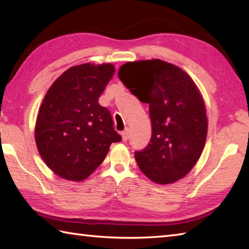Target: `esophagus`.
Segmentation results:
<instances>
[{
    "instance_id": "1",
    "label": "esophagus",
    "mask_w": 249,
    "mask_h": 249,
    "mask_svg": "<svg viewBox=\"0 0 249 249\" xmlns=\"http://www.w3.org/2000/svg\"><path fill=\"white\" fill-rule=\"evenodd\" d=\"M128 138H129V129L125 128L123 132H122V139H123V142H127Z\"/></svg>"
}]
</instances>
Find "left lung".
I'll list each match as a JSON object with an SVG mask.
<instances>
[{
  "instance_id": "8db88e82",
  "label": "left lung",
  "mask_w": 249,
  "mask_h": 249,
  "mask_svg": "<svg viewBox=\"0 0 249 249\" xmlns=\"http://www.w3.org/2000/svg\"><path fill=\"white\" fill-rule=\"evenodd\" d=\"M119 77L149 105L152 135L146 148L135 151L139 169L158 184L184 178L207 138L206 107L195 83L179 67L161 60L126 63Z\"/></svg>"
}]
</instances>
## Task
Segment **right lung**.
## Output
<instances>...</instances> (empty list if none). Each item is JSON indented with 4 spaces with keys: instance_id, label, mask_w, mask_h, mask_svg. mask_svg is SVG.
I'll return each mask as SVG.
<instances>
[{
    "instance_id": "add662e5",
    "label": "right lung",
    "mask_w": 249,
    "mask_h": 249,
    "mask_svg": "<svg viewBox=\"0 0 249 249\" xmlns=\"http://www.w3.org/2000/svg\"><path fill=\"white\" fill-rule=\"evenodd\" d=\"M115 73L112 64L90 63L65 71L50 87L36 123V143L56 175L83 180L122 140L99 98Z\"/></svg>"
}]
</instances>
